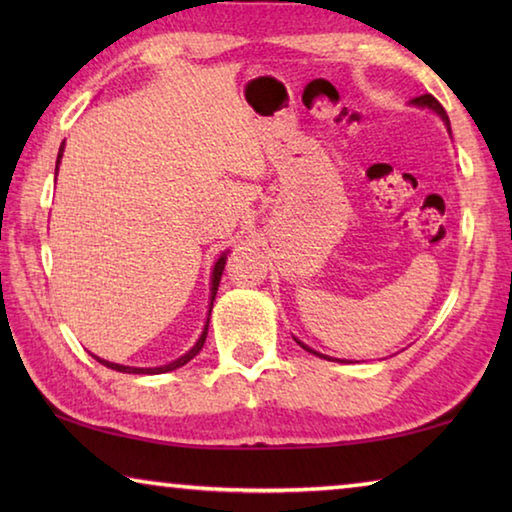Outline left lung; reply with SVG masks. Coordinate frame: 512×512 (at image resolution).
I'll return each mask as SVG.
<instances>
[{
    "mask_svg": "<svg viewBox=\"0 0 512 512\" xmlns=\"http://www.w3.org/2000/svg\"><path fill=\"white\" fill-rule=\"evenodd\" d=\"M413 106H418V108H431L433 112H436V115H440V117H443V121H445V126L449 128V117H447V112H445V108L443 106H440V103H438V99L436 97H431V94H422V97H415L413 101ZM449 133H452V131H449ZM298 341V339H296ZM300 343V341H298ZM302 345V348H305L307 352H311V354H316V357H323V359H329V357H325V354H320V352H316V350H311V348H307V345L305 343H300ZM329 361H332V359H329Z\"/></svg>",
    "mask_w": 512,
    "mask_h": 512,
    "instance_id": "8db88e82",
    "label": "left lung"
}]
</instances>
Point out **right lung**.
<instances>
[{"mask_svg": "<svg viewBox=\"0 0 512 512\" xmlns=\"http://www.w3.org/2000/svg\"><path fill=\"white\" fill-rule=\"evenodd\" d=\"M63 151H65V142L60 144V151H58V160H56V171H58V164H60V158H63ZM225 259H228V253H223L219 259H216L214 264V271H212V287H210V314H212V305H214V298H216V291H219V282H221V275H223V268H225ZM210 314H207V320H205V327H203V334L198 336V341L192 350H189L187 354H183V357L167 363V366H158V368H133V366H121V363H112V361H106V359H99V357H92L97 359L99 363H103V366H108L110 370H117V372H131V375H162V372H169V370H176L180 366H185L187 361H192L198 352L203 350L205 345V339H207V327H210Z\"/></svg>", "mask_w": 512, "mask_h": 512, "instance_id": "obj_1", "label": "right lung"}]
</instances>
